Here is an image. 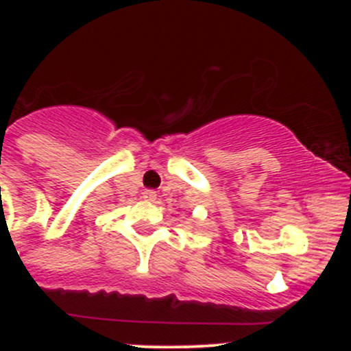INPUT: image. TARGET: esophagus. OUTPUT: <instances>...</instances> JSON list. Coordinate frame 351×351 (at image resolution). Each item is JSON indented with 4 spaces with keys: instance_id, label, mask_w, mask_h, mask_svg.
Here are the masks:
<instances>
[{
    "instance_id": "esophagus-1",
    "label": "esophagus",
    "mask_w": 351,
    "mask_h": 351,
    "mask_svg": "<svg viewBox=\"0 0 351 351\" xmlns=\"http://www.w3.org/2000/svg\"><path fill=\"white\" fill-rule=\"evenodd\" d=\"M142 195H143V198L147 199V201L156 199V191H153V189H145Z\"/></svg>"
}]
</instances>
